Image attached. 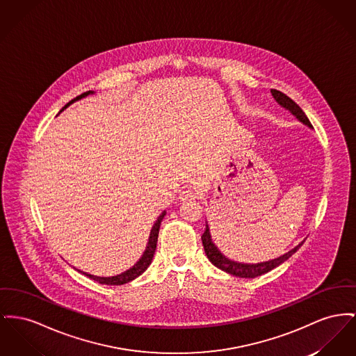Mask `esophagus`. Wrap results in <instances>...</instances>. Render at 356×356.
Returning a JSON list of instances; mask_svg holds the SVG:
<instances>
[{"label":"esophagus","mask_w":356,"mask_h":356,"mask_svg":"<svg viewBox=\"0 0 356 356\" xmlns=\"http://www.w3.org/2000/svg\"><path fill=\"white\" fill-rule=\"evenodd\" d=\"M196 197H197V192L195 189H184L180 193V200L181 202H191V200H195Z\"/></svg>","instance_id":"1"}]
</instances>
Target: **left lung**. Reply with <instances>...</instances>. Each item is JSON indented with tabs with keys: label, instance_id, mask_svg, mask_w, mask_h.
<instances>
[{
	"label": "left lung",
	"instance_id": "8db88e82",
	"mask_svg": "<svg viewBox=\"0 0 356 356\" xmlns=\"http://www.w3.org/2000/svg\"><path fill=\"white\" fill-rule=\"evenodd\" d=\"M272 92L273 98L275 99V102L281 107H284L285 110L291 111L293 115L304 125L308 126L309 129H314V126L311 125L308 117L305 115V113L301 110V107L297 105L294 101H292L288 95H285L284 92L278 91V90H270ZM202 242H203V246H204V251H206V255L209 259V262L219 268L220 270L223 272L229 273L232 274L235 277H239V278H255L258 275H262L265 273L270 272L273 269H275L277 266H280L281 264H284L285 261H288L293 254L296 251L298 250L302 245L298 243L296 248H293L292 250L274 258V259H269V261H264V262H258V264H243V262H238V261H232L230 258H227L222 251L218 249V246L212 242V238H211V232H209V223L206 222V231L204 234L202 235Z\"/></svg>",
	"mask_w": 356,
	"mask_h": 356
}]
</instances>
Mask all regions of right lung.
<instances>
[{
	"label": "right lung",
	"instance_id": "right-lung-1",
	"mask_svg": "<svg viewBox=\"0 0 356 356\" xmlns=\"http://www.w3.org/2000/svg\"><path fill=\"white\" fill-rule=\"evenodd\" d=\"M92 94H94V91H87V92L81 94L79 97L74 98L72 101H70L67 105L64 106L63 108L60 110V113L63 111L64 108H67L68 106L71 105V104H74V102H76V101H79V99H82V98H86L87 95H92ZM165 213H167V211L164 209V211L160 213V216L157 218V220L154 222V225H153V227H152V230H150V234H149V239H147V248H145L144 254L141 255V258H140L130 269H127L126 272L121 273V274H118V275H113V277H98V275H92V274H88V273L81 272V270H79V272L83 273L84 275L90 277V278H92L94 281H97V282H99V284H104V285H124V284H127V282L133 281V280L137 278L138 275H141V274L145 272L147 268H149V265L152 264L154 251H156V248H157V238H159L160 225H161V222H163Z\"/></svg>",
	"mask_w": 356,
	"mask_h": 356
}]
</instances>
